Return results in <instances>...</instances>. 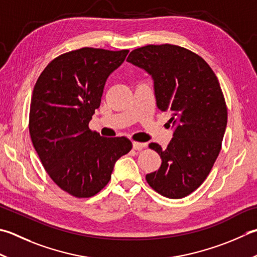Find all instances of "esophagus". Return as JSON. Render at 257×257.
<instances>
[{
	"instance_id": "1",
	"label": "esophagus",
	"mask_w": 257,
	"mask_h": 257,
	"mask_svg": "<svg viewBox=\"0 0 257 257\" xmlns=\"http://www.w3.org/2000/svg\"><path fill=\"white\" fill-rule=\"evenodd\" d=\"M133 147L135 150H142L146 147V144L143 143H138V142H134L133 143Z\"/></svg>"
}]
</instances>
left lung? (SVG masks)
Masks as SVG:
<instances>
[{
    "instance_id": "1",
    "label": "left lung",
    "mask_w": 257,
    "mask_h": 257,
    "mask_svg": "<svg viewBox=\"0 0 257 257\" xmlns=\"http://www.w3.org/2000/svg\"><path fill=\"white\" fill-rule=\"evenodd\" d=\"M127 61L152 75L157 107L172 113L167 148L149 144L162 165L146 180L165 197H186L207 178L222 148L227 107L218 79L202 57L174 44L135 49Z\"/></svg>"
}]
</instances>
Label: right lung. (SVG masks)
<instances>
[{"label":"right lung","mask_w":257,"mask_h":257,"mask_svg":"<svg viewBox=\"0 0 257 257\" xmlns=\"http://www.w3.org/2000/svg\"><path fill=\"white\" fill-rule=\"evenodd\" d=\"M129 50L82 48L53 59L40 74L30 105L29 132L48 175L77 198L98 194L111 178L115 162L133 144L89 129L110 73Z\"/></svg>","instance_id":"right-lung-1"}]
</instances>
